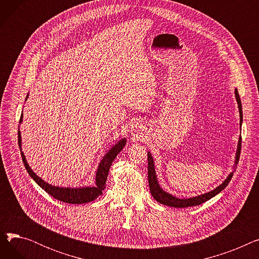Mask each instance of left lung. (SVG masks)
<instances>
[{
  "label": "left lung",
  "instance_id": "8db88e82",
  "mask_svg": "<svg viewBox=\"0 0 259 259\" xmlns=\"http://www.w3.org/2000/svg\"><path fill=\"white\" fill-rule=\"evenodd\" d=\"M235 98H236L238 109H239V117H240V126H241L242 108H241V101H240L237 89H235ZM240 149H241V135L238 139L236 156H235V161H234L235 164H234V167H233L234 170L227 176V179L222 183V185H220L219 187H216L214 190H212V191H210L208 193H205V194H200V195H197V196L190 197V198H179V197L173 196L172 194L164 191V190L161 189V187L159 186V184L157 182L153 157H152L150 152H148V181H149V187H150L151 195L159 203H162V205L169 206V207H174V208H188V207H193V206L200 205V203L209 200L210 198L214 197L215 195H217L220 192H222L223 190L228 186L231 179H232L233 173L235 171V168L238 164L239 156H240Z\"/></svg>",
  "mask_w": 259,
  "mask_h": 259
}]
</instances>
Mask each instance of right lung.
I'll list each match as a JSON object with an SVG mask.
<instances>
[{
  "label": "right lung",
  "mask_w": 259,
  "mask_h": 259,
  "mask_svg": "<svg viewBox=\"0 0 259 259\" xmlns=\"http://www.w3.org/2000/svg\"><path fill=\"white\" fill-rule=\"evenodd\" d=\"M28 99V95L26 97V100ZM23 121V114H21L20 118V124ZM18 142L21 150L22 159L24 162V166L29 173L30 178L40 187L44 189L45 191L50 194L52 197L56 199H59L61 201L67 202V203H86L90 202L94 199H97L100 195L103 194V190L106 188V181L107 176L109 173V169H110L112 161L116 157V155L122 150V148L126 145V139H121L118 141L111 149L109 150L103 159L101 160L100 165L97 170V174H95V186L93 187H79V188H64V187H58V186H52L42 179L37 176L32 169L29 167L28 162L26 160V157L24 155V152L22 151V140H21V131L19 128L18 131Z\"/></svg>",
  "instance_id": "add662e5"
}]
</instances>
